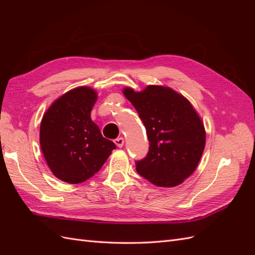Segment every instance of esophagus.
I'll return each instance as SVG.
<instances>
[{
  "mask_svg": "<svg viewBox=\"0 0 255 255\" xmlns=\"http://www.w3.org/2000/svg\"><path fill=\"white\" fill-rule=\"evenodd\" d=\"M115 143L118 146V148H122L123 144H125V139H123L122 137H119V138H117V139H115Z\"/></svg>",
  "mask_w": 255,
  "mask_h": 255,
  "instance_id": "obj_1",
  "label": "esophagus"
}]
</instances>
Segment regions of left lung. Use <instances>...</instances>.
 <instances>
[{
    "label": "left lung",
    "instance_id": "1",
    "mask_svg": "<svg viewBox=\"0 0 255 255\" xmlns=\"http://www.w3.org/2000/svg\"><path fill=\"white\" fill-rule=\"evenodd\" d=\"M150 141L148 155L136 170L158 187H174L192 174L205 148L203 121L183 95L170 87L149 85L141 91L125 87Z\"/></svg>",
    "mask_w": 255,
    "mask_h": 255
}]
</instances>
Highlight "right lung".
Returning a JSON list of instances; mask_svg holds the SVG:
<instances>
[{
    "instance_id": "obj_1",
    "label": "right lung",
    "mask_w": 255,
    "mask_h": 255,
    "mask_svg": "<svg viewBox=\"0 0 255 255\" xmlns=\"http://www.w3.org/2000/svg\"><path fill=\"white\" fill-rule=\"evenodd\" d=\"M98 100L88 86L67 91L43 114L39 141L45 161L57 179L69 184L85 182L98 172L116 149L91 120Z\"/></svg>"
}]
</instances>
